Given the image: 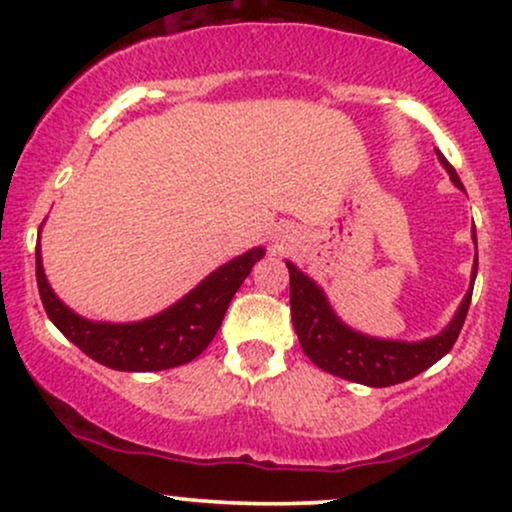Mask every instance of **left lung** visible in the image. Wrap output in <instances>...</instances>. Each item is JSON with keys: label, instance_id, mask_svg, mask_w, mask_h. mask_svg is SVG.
<instances>
[{"label": "left lung", "instance_id": "left-lung-1", "mask_svg": "<svg viewBox=\"0 0 512 512\" xmlns=\"http://www.w3.org/2000/svg\"><path fill=\"white\" fill-rule=\"evenodd\" d=\"M438 158L443 168L450 173L452 182L464 190L448 158L443 154H438ZM286 267H289L291 281L293 330L298 334V342H301L305 356L317 368L327 370V373L337 375V378L368 387L404 383V380L414 378L421 370L440 361L452 349V344L457 342V337H460L464 317H467L469 303H472V289H469L457 315L452 317L448 330L440 332L438 337L414 344L387 342V339L366 337V334H358L342 325L339 317L332 313L325 293L317 289L303 272H298L291 262H286ZM474 276H477V262H474Z\"/></svg>", "mask_w": 512, "mask_h": 512}]
</instances>
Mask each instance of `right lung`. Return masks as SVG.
I'll use <instances>...</instances> for the list:
<instances>
[{"label":"right lung","mask_w":512,"mask_h":512,"mask_svg":"<svg viewBox=\"0 0 512 512\" xmlns=\"http://www.w3.org/2000/svg\"><path fill=\"white\" fill-rule=\"evenodd\" d=\"M262 255V248L245 252L209 274L173 308L132 325H105L72 313L45 279L40 248H35V281L45 313L57 330L93 361L113 370H166L190 363L207 349L219 332L228 303Z\"/></svg>","instance_id":"add662e5"}]
</instances>
